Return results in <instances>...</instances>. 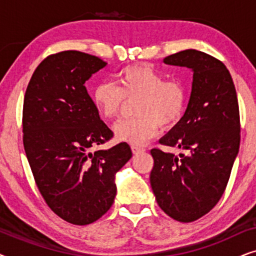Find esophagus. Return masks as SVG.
I'll list each match as a JSON object with an SVG mask.
<instances>
[{
	"label": "esophagus",
	"mask_w": 256,
	"mask_h": 256,
	"mask_svg": "<svg viewBox=\"0 0 256 256\" xmlns=\"http://www.w3.org/2000/svg\"><path fill=\"white\" fill-rule=\"evenodd\" d=\"M132 154H135V155H138V154L144 152V149L140 148V146H132Z\"/></svg>",
	"instance_id": "34e87169"
}]
</instances>
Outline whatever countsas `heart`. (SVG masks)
Here are the masks:
<instances>
[{
    "label": "heart",
    "instance_id": "heart-1",
    "mask_svg": "<svg viewBox=\"0 0 256 256\" xmlns=\"http://www.w3.org/2000/svg\"><path fill=\"white\" fill-rule=\"evenodd\" d=\"M186 87L178 79H164L148 65H130L122 68L115 84L101 82L94 88L92 100L104 120H114L134 104L135 118L114 126L118 141L140 146L155 138L160 127L170 129L178 124L186 106Z\"/></svg>",
    "mask_w": 256,
    "mask_h": 256
}]
</instances>
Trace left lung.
<instances>
[{"label":"left lung","instance_id":"8db88e82","mask_svg":"<svg viewBox=\"0 0 256 256\" xmlns=\"http://www.w3.org/2000/svg\"><path fill=\"white\" fill-rule=\"evenodd\" d=\"M164 62L194 71L186 112L160 141L188 154L150 150V184L168 216L191 222L211 211L225 192L240 146L239 104L230 71L213 56L191 48L168 56Z\"/></svg>","mask_w":256,"mask_h":256}]
</instances>
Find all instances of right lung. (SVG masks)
<instances>
[{"mask_svg": "<svg viewBox=\"0 0 256 256\" xmlns=\"http://www.w3.org/2000/svg\"><path fill=\"white\" fill-rule=\"evenodd\" d=\"M102 59L68 50L48 56L34 70L23 102V144L48 208L73 225H88L113 205L116 171L130 160L126 142L90 152L113 132L100 120L85 82Z\"/></svg>", "mask_w": 256, "mask_h": 256, "instance_id": "add662e5", "label": "right lung"}]
</instances>
